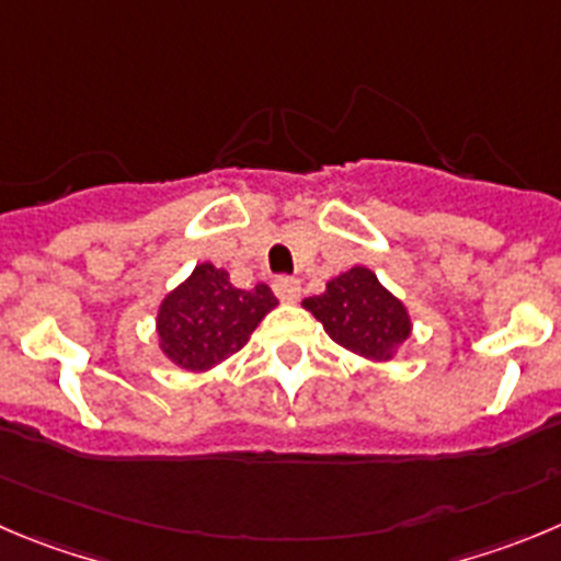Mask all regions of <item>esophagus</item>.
<instances>
[{
	"label": "esophagus",
	"instance_id": "obj_1",
	"mask_svg": "<svg viewBox=\"0 0 561 561\" xmlns=\"http://www.w3.org/2000/svg\"><path fill=\"white\" fill-rule=\"evenodd\" d=\"M274 293L282 301H296V298L301 296V285H298V279H293V276H276Z\"/></svg>",
	"mask_w": 561,
	"mask_h": 561
}]
</instances>
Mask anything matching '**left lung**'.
I'll return each mask as SVG.
<instances>
[{"label":"left lung","instance_id":"obj_1","mask_svg":"<svg viewBox=\"0 0 561 561\" xmlns=\"http://www.w3.org/2000/svg\"><path fill=\"white\" fill-rule=\"evenodd\" d=\"M323 323L329 337L363 357L390 359L410 337V316L399 298L379 285L368 268H352L334 276L327 293L305 301Z\"/></svg>","mask_w":561,"mask_h":561}]
</instances>
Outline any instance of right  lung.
Returning <instances> with one entry per match:
<instances>
[{"instance_id": "1", "label": "right lung", "mask_w": 561, "mask_h": 561, "mask_svg": "<svg viewBox=\"0 0 561 561\" xmlns=\"http://www.w3.org/2000/svg\"><path fill=\"white\" fill-rule=\"evenodd\" d=\"M274 307L276 296L268 285L238 290L224 268L196 265L191 279L182 282L160 305L157 334L162 352L180 368H213L238 354L256 323Z\"/></svg>"}]
</instances>
